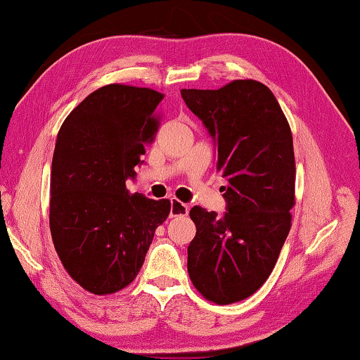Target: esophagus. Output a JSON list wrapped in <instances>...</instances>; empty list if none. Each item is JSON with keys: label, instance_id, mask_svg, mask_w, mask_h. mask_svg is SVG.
I'll return each instance as SVG.
<instances>
[{"label": "esophagus", "instance_id": "obj_1", "mask_svg": "<svg viewBox=\"0 0 360 360\" xmlns=\"http://www.w3.org/2000/svg\"><path fill=\"white\" fill-rule=\"evenodd\" d=\"M189 213V205L188 203H183L177 199H172L171 200V213L169 216L171 218H179V216H186Z\"/></svg>", "mask_w": 360, "mask_h": 360}]
</instances>
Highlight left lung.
Wrapping results in <instances>:
<instances>
[{"instance_id": "8db88e82", "label": "left lung", "mask_w": 360, "mask_h": 360, "mask_svg": "<svg viewBox=\"0 0 360 360\" xmlns=\"http://www.w3.org/2000/svg\"><path fill=\"white\" fill-rule=\"evenodd\" d=\"M181 97L218 146L216 169L227 180L224 216L202 207L189 212L195 236L188 246V273L205 300L238 302L268 279L290 232L293 136L273 92L259 81L181 89Z\"/></svg>"}]
</instances>
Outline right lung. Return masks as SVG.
<instances>
[{
    "instance_id": "obj_1",
    "label": "right lung",
    "mask_w": 360,
    "mask_h": 360,
    "mask_svg": "<svg viewBox=\"0 0 360 360\" xmlns=\"http://www.w3.org/2000/svg\"><path fill=\"white\" fill-rule=\"evenodd\" d=\"M162 94L108 84L67 116L51 162L50 230L72 279L94 295L134 281L155 230L171 213L167 199L131 194L125 181L142 165L158 130Z\"/></svg>"
}]
</instances>
